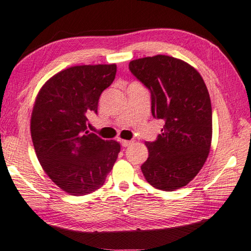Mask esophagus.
<instances>
[{
    "label": "esophagus",
    "instance_id": "esophagus-1",
    "mask_svg": "<svg viewBox=\"0 0 251 251\" xmlns=\"http://www.w3.org/2000/svg\"><path fill=\"white\" fill-rule=\"evenodd\" d=\"M132 143H133L132 140H121L122 147H129L130 145H132Z\"/></svg>",
    "mask_w": 251,
    "mask_h": 251
}]
</instances>
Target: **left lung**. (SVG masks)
I'll return each instance as SVG.
<instances>
[{"mask_svg":"<svg viewBox=\"0 0 251 251\" xmlns=\"http://www.w3.org/2000/svg\"><path fill=\"white\" fill-rule=\"evenodd\" d=\"M129 69L151 92L152 116L164 120L149 157L141 166L148 183L175 191L191 181L210 152L212 110L206 83L197 70L174 56L131 61Z\"/></svg>","mask_w":251,"mask_h":251,"instance_id":"8db88e82","label":"left lung"}]
</instances>
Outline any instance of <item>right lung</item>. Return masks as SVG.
Wrapping results in <instances>:
<instances>
[{"label": "right lung", "mask_w": 251, "mask_h": 251, "mask_svg": "<svg viewBox=\"0 0 251 251\" xmlns=\"http://www.w3.org/2000/svg\"><path fill=\"white\" fill-rule=\"evenodd\" d=\"M116 64L75 65L40 89L31 114V137L39 162L53 182L72 196L103 186L120 143L88 130L101 93L112 83Z\"/></svg>", "instance_id": "1"}]
</instances>
